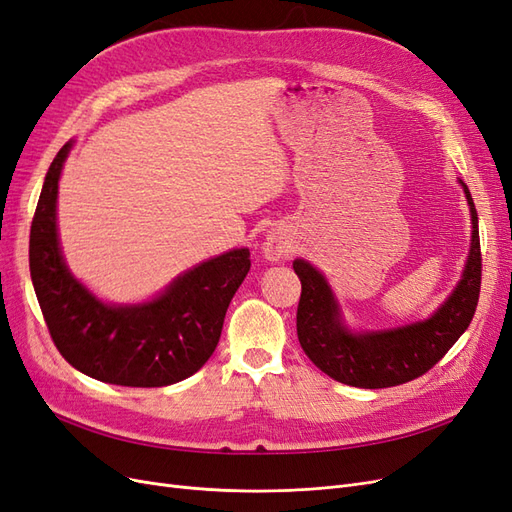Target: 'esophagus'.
Segmentation results:
<instances>
[{
  "label": "esophagus",
  "instance_id": "esophagus-1",
  "mask_svg": "<svg viewBox=\"0 0 512 512\" xmlns=\"http://www.w3.org/2000/svg\"><path fill=\"white\" fill-rule=\"evenodd\" d=\"M290 247H292L290 239L286 235H282V232H275L273 230V232H269V235H267L265 247H262V250H265V256L269 260H282V258H286L290 254Z\"/></svg>",
  "mask_w": 512,
  "mask_h": 512
}]
</instances>
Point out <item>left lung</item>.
I'll use <instances>...</instances> for the list:
<instances>
[{
    "label": "left lung",
    "instance_id": "left-lung-1",
    "mask_svg": "<svg viewBox=\"0 0 512 512\" xmlns=\"http://www.w3.org/2000/svg\"><path fill=\"white\" fill-rule=\"evenodd\" d=\"M466 192L472 215V243L466 269L455 290L436 314L408 327L354 333L344 320L333 290L324 275L297 258L294 273L301 280L297 307V335L303 352L333 380L359 389H389L423 376L470 327L480 294V239L476 207L468 185Z\"/></svg>",
    "mask_w": 512,
    "mask_h": 512
}]
</instances>
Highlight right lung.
Segmentation results:
<instances>
[{
  "mask_svg": "<svg viewBox=\"0 0 512 512\" xmlns=\"http://www.w3.org/2000/svg\"><path fill=\"white\" fill-rule=\"evenodd\" d=\"M72 141L44 177L29 232V271L59 354L85 376L119 386H168L203 367L220 342L226 309L252 267L230 250L185 271L153 301L111 305L66 267L57 237L59 175Z\"/></svg>",
  "mask_w": 512,
  "mask_h": 512,
  "instance_id": "right-lung-1",
  "label": "right lung"
}]
</instances>
